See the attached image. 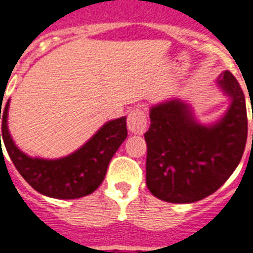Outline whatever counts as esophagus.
Listing matches in <instances>:
<instances>
[{
  "label": "esophagus",
  "mask_w": 253,
  "mask_h": 253,
  "mask_svg": "<svg viewBox=\"0 0 253 253\" xmlns=\"http://www.w3.org/2000/svg\"><path fill=\"white\" fill-rule=\"evenodd\" d=\"M127 127L130 132L136 133V135H141L146 131L148 127V122H146V114L143 109H136L131 110L127 118Z\"/></svg>",
  "instance_id": "obj_1"
}]
</instances>
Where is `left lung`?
Returning a JSON list of instances; mask_svg holds the SVG:
<instances>
[{
	"mask_svg": "<svg viewBox=\"0 0 253 253\" xmlns=\"http://www.w3.org/2000/svg\"><path fill=\"white\" fill-rule=\"evenodd\" d=\"M216 84L230 104L211 125L197 121L192 107L169 99L149 110L144 133L146 185L154 197L169 203H193L215 193L241 162L247 141L245 94L229 71Z\"/></svg>",
	"mask_w": 253,
	"mask_h": 253,
	"instance_id": "obj_1",
	"label": "left lung"
}]
</instances>
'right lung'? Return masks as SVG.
Instances as JSON below:
<instances>
[{"mask_svg":"<svg viewBox=\"0 0 253 253\" xmlns=\"http://www.w3.org/2000/svg\"><path fill=\"white\" fill-rule=\"evenodd\" d=\"M8 107L10 100L3 112H0L2 139L8 156L25 181L51 198L76 199L95 192L105 177L110 159L127 137L126 117H121L108 121L80 149L68 156L56 159L33 158L19 149L10 135Z\"/></svg>","mask_w":253,"mask_h":253,"instance_id":"right-lung-1","label":"right lung"}]
</instances>
